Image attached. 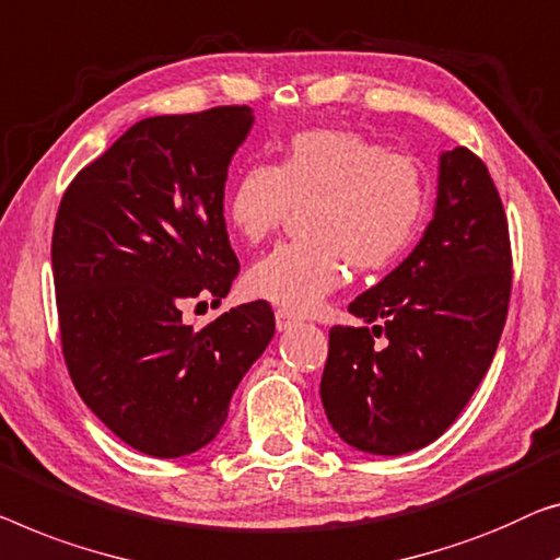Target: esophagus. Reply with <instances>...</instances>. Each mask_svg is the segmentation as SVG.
I'll list each match as a JSON object with an SVG mask.
<instances>
[{
  "instance_id": "esophagus-1",
  "label": "esophagus",
  "mask_w": 560,
  "mask_h": 560,
  "mask_svg": "<svg viewBox=\"0 0 560 560\" xmlns=\"http://www.w3.org/2000/svg\"><path fill=\"white\" fill-rule=\"evenodd\" d=\"M294 324H296V314L287 312V308H279V312H277V329L287 331V329L294 327Z\"/></svg>"
}]
</instances>
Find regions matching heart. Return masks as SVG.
<instances>
[{
	"label": "heart",
	"instance_id": "obj_1",
	"mask_svg": "<svg viewBox=\"0 0 560 560\" xmlns=\"http://www.w3.org/2000/svg\"><path fill=\"white\" fill-rule=\"evenodd\" d=\"M291 206H308V241L273 248L244 277L248 296L308 314L354 269H382L412 244L428 208L417 163L349 130H304L279 163L238 173L226 198L233 231L248 244L273 236Z\"/></svg>",
	"mask_w": 560,
	"mask_h": 560
}]
</instances>
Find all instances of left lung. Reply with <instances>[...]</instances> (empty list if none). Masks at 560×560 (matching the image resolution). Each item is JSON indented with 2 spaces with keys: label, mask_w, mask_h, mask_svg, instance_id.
<instances>
[{
  "label": "left lung",
  "mask_w": 560,
  "mask_h": 560,
  "mask_svg": "<svg viewBox=\"0 0 560 560\" xmlns=\"http://www.w3.org/2000/svg\"><path fill=\"white\" fill-rule=\"evenodd\" d=\"M511 299V241L498 188L467 148L442 150L432 221L412 254L349 304L366 327H334L322 405L370 455L438 440L486 377ZM386 334L382 346L373 337Z\"/></svg>",
  "instance_id": "left-lung-1"
}]
</instances>
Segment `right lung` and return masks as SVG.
I'll list each match as a JSON object with an SVG mask.
<instances>
[{
	"mask_svg": "<svg viewBox=\"0 0 560 560\" xmlns=\"http://www.w3.org/2000/svg\"><path fill=\"white\" fill-rule=\"evenodd\" d=\"M252 107L132 125L65 190L52 233L62 352L82 402L140 453L206 447L277 329L266 302L203 329L183 304H221L238 273L223 219L229 165Z\"/></svg>",
	"mask_w": 560,
	"mask_h": 560,
	"instance_id": "right-lung-1",
	"label": "right lung"
}]
</instances>
